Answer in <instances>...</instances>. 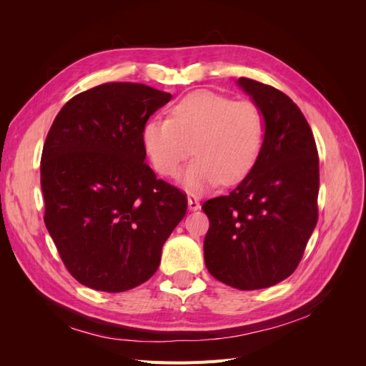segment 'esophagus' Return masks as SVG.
Segmentation results:
<instances>
[{"label":"esophagus","instance_id":"obj_1","mask_svg":"<svg viewBox=\"0 0 366 366\" xmlns=\"http://www.w3.org/2000/svg\"><path fill=\"white\" fill-rule=\"evenodd\" d=\"M187 206H189L191 210H197L200 209V202H198V198L195 195H189L187 197Z\"/></svg>","mask_w":366,"mask_h":366}]
</instances>
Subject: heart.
Masks as SVG:
<instances>
[{"label":"heart","mask_w":366,"mask_h":366,"mask_svg":"<svg viewBox=\"0 0 366 366\" xmlns=\"http://www.w3.org/2000/svg\"><path fill=\"white\" fill-rule=\"evenodd\" d=\"M264 116L250 101L198 90L171 108V117L143 128V145L163 177L174 179L194 152L183 184L202 192L219 182H241L253 169L264 143Z\"/></svg>","instance_id":"obj_1"}]
</instances>
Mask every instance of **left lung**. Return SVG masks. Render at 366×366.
Listing matches in <instances>:
<instances>
[{
	"mask_svg": "<svg viewBox=\"0 0 366 366\" xmlns=\"http://www.w3.org/2000/svg\"><path fill=\"white\" fill-rule=\"evenodd\" d=\"M264 116L253 169L227 195L210 198L204 262L215 280L239 290L272 287L296 270L317 223L319 157L299 107L274 86L239 77Z\"/></svg>",
	"mask_w": 366,
	"mask_h": 366,
	"instance_id": "8db88e82",
	"label": "left lung"
}]
</instances>
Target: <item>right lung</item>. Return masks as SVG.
Wrapping results in <instances>:
<instances>
[{
  "label": "right lung",
  "mask_w": 366,
  "mask_h": 366,
  "mask_svg": "<svg viewBox=\"0 0 366 366\" xmlns=\"http://www.w3.org/2000/svg\"><path fill=\"white\" fill-rule=\"evenodd\" d=\"M171 94L107 82L71 97L41 157L44 223L65 267L90 289L119 293L157 272L186 195L145 162L143 128Z\"/></svg>",
  "instance_id": "right-lung-1"
}]
</instances>
